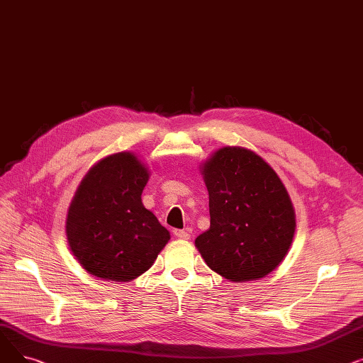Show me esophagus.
<instances>
[{
    "label": "esophagus",
    "instance_id": "34e87169",
    "mask_svg": "<svg viewBox=\"0 0 363 363\" xmlns=\"http://www.w3.org/2000/svg\"><path fill=\"white\" fill-rule=\"evenodd\" d=\"M174 234H175V237H178L181 240H188L189 238V233H186L184 230H175Z\"/></svg>",
    "mask_w": 363,
    "mask_h": 363
}]
</instances>
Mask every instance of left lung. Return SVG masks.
<instances>
[{"label":"left lung","mask_w":363,"mask_h":363,"mask_svg":"<svg viewBox=\"0 0 363 363\" xmlns=\"http://www.w3.org/2000/svg\"><path fill=\"white\" fill-rule=\"evenodd\" d=\"M211 228L196 238L208 268L233 282L269 275L287 256L296 212L287 188L257 152L222 147L200 164Z\"/></svg>","instance_id":"8db88e82"}]
</instances>
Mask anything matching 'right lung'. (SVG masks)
I'll list each match as a JSON object with an SVG mask.
<instances>
[{"mask_svg": "<svg viewBox=\"0 0 363 363\" xmlns=\"http://www.w3.org/2000/svg\"><path fill=\"white\" fill-rule=\"evenodd\" d=\"M147 164L130 151L95 163L81 181L66 216L72 255L97 278L129 282L151 268L170 234L141 194Z\"/></svg>", "mask_w": 363, "mask_h": 363, "instance_id": "add662e5", "label": "right lung"}]
</instances>
